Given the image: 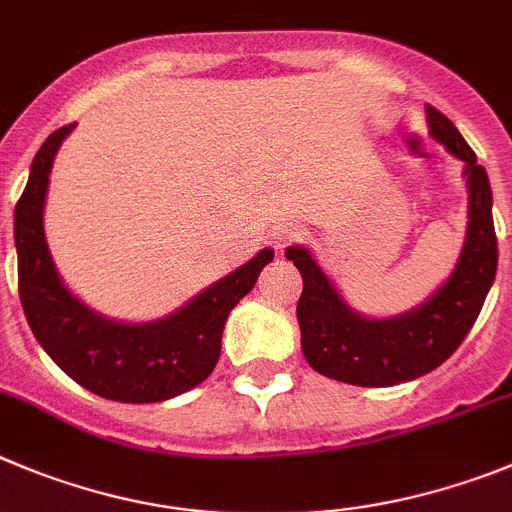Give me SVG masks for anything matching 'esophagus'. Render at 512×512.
Segmentation results:
<instances>
[{
    "label": "esophagus",
    "instance_id": "34e87169",
    "mask_svg": "<svg viewBox=\"0 0 512 512\" xmlns=\"http://www.w3.org/2000/svg\"><path fill=\"white\" fill-rule=\"evenodd\" d=\"M269 236H271V243H274V248H284L289 241H294V238H297V228L289 223H279L271 228Z\"/></svg>",
    "mask_w": 512,
    "mask_h": 512
}]
</instances>
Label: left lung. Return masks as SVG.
<instances>
[{
  "label": "left lung",
  "mask_w": 512,
  "mask_h": 512,
  "mask_svg": "<svg viewBox=\"0 0 512 512\" xmlns=\"http://www.w3.org/2000/svg\"><path fill=\"white\" fill-rule=\"evenodd\" d=\"M426 124L431 137L464 162L462 177L470 192L462 251L437 292L409 312L365 317L345 302L307 246L284 251L304 281L297 304L304 358L317 373L350 386H396L439 368L472 330L498 271V238L485 167L477 164V154L457 126L434 106H426Z\"/></svg>",
  "instance_id": "1"
}]
</instances>
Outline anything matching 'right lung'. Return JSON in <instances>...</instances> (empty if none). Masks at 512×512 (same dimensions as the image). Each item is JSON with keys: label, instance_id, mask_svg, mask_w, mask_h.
Returning a JSON list of instances; mask_svg holds the SVG:
<instances>
[{"label": "right lung", "instance_id": "obj_1", "mask_svg": "<svg viewBox=\"0 0 512 512\" xmlns=\"http://www.w3.org/2000/svg\"><path fill=\"white\" fill-rule=\"evenodd\" d=\"M73 126L53 131L30 164L14 208V246L25 317L42 350L91 393L121 403L175 398L213 373L231 309L246 297L261 269L274 261L261 248L251 261L152 322H121L96 312L60 279L45 238V198L55 154Z\"/></svg>", "mask_w": 512, "mask_h": 512}]
</instances>
